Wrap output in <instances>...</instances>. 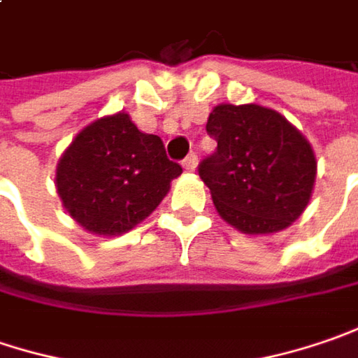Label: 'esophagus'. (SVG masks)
Returning a JSON list of instances; mask_svg holds the SVG:
<instances>
[{"mask_svg":"<svg viewBox=\"0 0 358 358\" xmlns=\"http://www.w3.org/2000/svg\"><path fill=\"white\" fill-rule=\"evenodd\" d=\"M182 166L188 170V172H192V170H196V166H198V156H196L194 152L192 154H188L186 158H184V162H182Z\"/></svg>","mask_w":358,"mask_h":358,"instance_id":"34e87169","label":"esophagus"}]
</instances>
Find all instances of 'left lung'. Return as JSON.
<instances>
[{"mask_svg": "<svg viewBox=\"0 0 358 358\" xmlns=\"http://www.w3.org/2000/svg\"><path fill=\"white\" fill-rule=\"evenodd\" d=\"M206 132L216 152L198 166L218 214L244 234H272L306 208L317 158L287 117L257 103H220Z\"/></svg>", "mask_w": 358, "mask_h": 358, "instance_id": "left-lung-1", "label": "left lung"}]
</instances>
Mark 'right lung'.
<instances>
[{
  "label": "right lung",
  "instance_id": "1",
  "mask_svg": "<svg viewBox=\"0 0 358 358\" xmlns=\"http://www.w3.org/2000/svg\"><path fill=\"white\" fill-rule=\"evenodd\" d=\"M182 166L168 160L160 136L136 128L126 112L103 116L62 154L55 188L64 208L87 232L120 236L150 216Z\"/></svg>",
  "mask_w": 358,
  "mask_h": 358
}]
</instances>
